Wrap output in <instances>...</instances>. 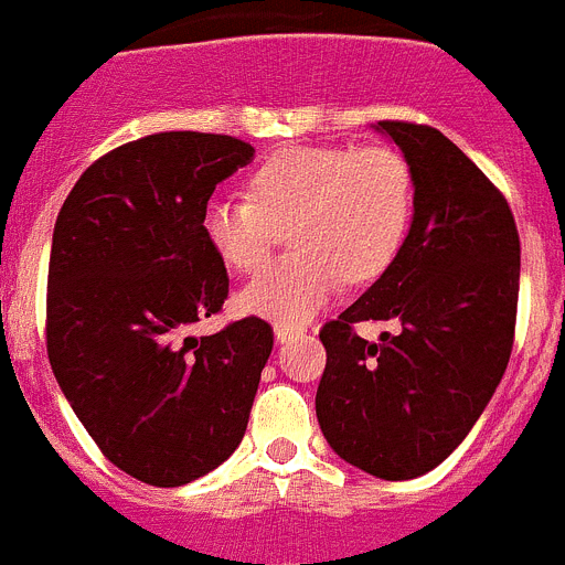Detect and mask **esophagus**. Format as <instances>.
Masks as SVG:
<instances>
[{"label":"esophagus","mask_w":565,"mask_h":565,"mask_svg":"<svg viewBox=\"0 0 565 565\" xmlns=\"http://www.w3.org/2000/svg\"><path fill=\"white\" fill-rule=\"evenodd\" d=\"M301 334H303L301 327H284V323H278V327H276V340H278V343H287V340L301 338Z\"/></svg>","instance_id":"obj_1"}]
</instances>
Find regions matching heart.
I'll return each mask as SVG.
<instances>
[{
	"label": "heart",
	"mask_w": 565,
	"mask_h": 565,
	"mask_svg": "<svg viewBox=\"0 0 565 565\" xmlns=\"http://www.w3.org/2000/svg\"><path fill=\"white\" fill-rule=\"evenodd\" d=\"M416 180L391 146L289 149L247 177L245 200L213 196L202 213L207 245L236 273H256L289 222L292 256L258 273L238 307L298 327L340 281L369 284L388 270L414 225Z\"/></svg>",
	"instance_id": "obj_1"
}]
</instances>
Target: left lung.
Wrapping results in <instances>:
<instances>
[{
    "label": "left lung",
    "mask_w": 565,
    "mask_h": 565,
    "mask_svg": "<svg viewBox=\"0 0 565 565\" xmlns=\"http://www.w3.org/2000/svg\"><path fill=\"white\" fill-rule=\"evenodd\" d=\"M416 180L414 225L388 270L327 320L315 411L334 454L385 481L454 454L504 377L515 340L521 238L507 196L439 129L380 120ZM360 319H394L380 344Z\"/></svg>",
    "instance_id": "8db88e82"
}]
</instances>
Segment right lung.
Wrapping results in <instances>:
<instances>
[{"instance_id": "right-lung-1", "label": "right lung", "mask_w": 565, "mask_h": 565, "mask_svg": "<svg viewBox=\"0 0 565 565\" xmlns=\"http://www.w3.org/2000/svg\"><path fill=\"white\" fill-rule=\"evenodd\" d=\"M253 151L205 131L140 137L95 160L55 220L50 365L100 454L151 487L188 484L236 450L273 352L253 315L188 334L231 287L202 213Z\"/></svg>"}]
</instances>
